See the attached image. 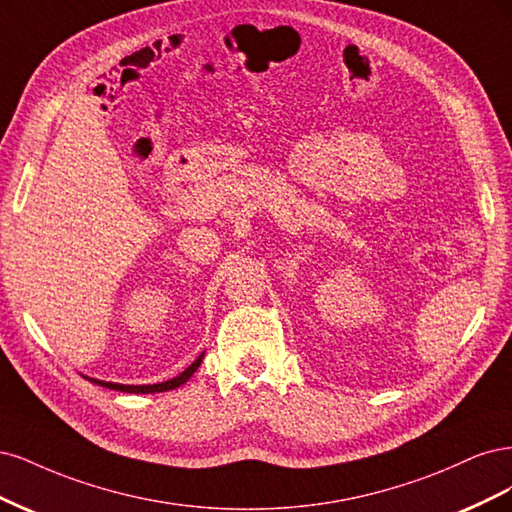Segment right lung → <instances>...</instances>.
Returning a JSON list of instances; mask_svg holds the SVG:
<instances>
[{
	"instance_id": "right-lung-1",
	"label": "right lung",
	"mask_w": 512,
	"mask_h": 512,
	"mask_svg": "<svg viewBox=\"0 0 512 512\" xmlns=\"http://www.w3.org/2000/svg\"><path fill=\"white\" fill-rule=\"evenodd\" d=\"M202 359H204V353L197 357L193 364L187 368V370H183L180 372L178 376H174V378H170V381H163V383H155V385H121V383H108V381H100V378H91V376H85L87 381H91V383H97V385H102V387H108V389H114V391H123V393H161V391H170V389H176V387H180V385H185L189 378L193 376V372L200 368V364H202Z\"/></svg>"
}]
</instances>
